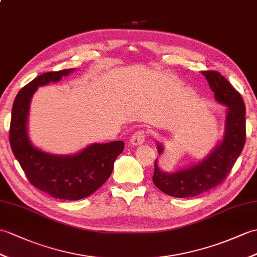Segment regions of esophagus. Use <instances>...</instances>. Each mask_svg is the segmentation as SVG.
<instances>
[{"label": "esophagus", "instance_id": "34e87169", "mask_svg": "<svg viewBox=\"0 0 257 257\" xmlns=\"http://www.w3.org/2000/svg\"><path fill=\"white\" fill-rule=\"evenodd\" d=\"M145 140H146L145 131L139 130V131H137L136 134H134V135H133V137H131L130 143H131V145H133V146L137 147V146H141L142 143L145 142Z\"/></svg>", "mask_w": 257, "mask_h": 257}]
</instances>
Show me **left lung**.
Returning <instances> with one entry per match:
<instances>
[{"mask_svg":"<svg viewBox=\"0 0 257 257\" xmlns=\"http://www.w3.org/2000/svg\"><path fill=\"white\" fill-rule=\"evenodd\" d=\"M214 99L226 106L224 133L210 153L198 163L165 172L154 162V185L166 195L177 198L195 197L217 187L228 176L245 145V106L240 93L217 71H202ZM159 156L164 151L162 143L157 145Z\"/></svg>","mask_w":257,"mask_h":257,"instance_id":"left-lung-1","label":"left lung"}]
</instances>
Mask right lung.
I'll list each match as a JSON object with an SVG mask.
<instances>
[{"label":"right lung","mask_w":257,"mask_h":257,"mask_svg":"<svg viewBox=\"0 0 257 257\" xmlns=\"http://www.w3.org/2000/svg\"><path fill=\"white\" fill-rule=\"evenodd\" d=\"M75 69L47 72L24 86L15 97L10 126V145L23 171L36 188L53 198H85L110 176L114 162L123 151V141L92 143L82 151L58 156L34 147L28 137L27 122L31 100L39 86L59 82Z\"/></svg>","instance_id":"obj_1"}]
</instances>
